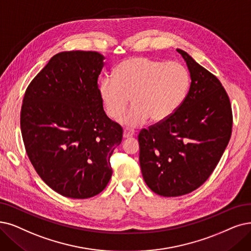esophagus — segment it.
<instances>
[{
	"label": "esophagus",
	"mask_w": 251,
	"mask_h": 251,
	"mask_svg": "<svg viewBox=\"0 0 251 251\" xmlns=\"http://www.w3.org/2000/svg\"><path fill=\"white\" fill-rule=\"evenodd\" d=\"M135 135V132L133 131V129H128V128H125L124 129V138L126 139V138H131Z\"/></svg>",
	"instance_id": "obj_1"
}]
</instances>
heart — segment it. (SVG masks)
I'll return each instance as SVG.
<instances>
[{"instance_id": "obj_1", "label": "heart", "mask_w": 251, "mask_h": 251, "mask_svg": "<svg viewBox=\"0 0 251 251\" xmlns=\"http://www.w3.org/2000/svg\"><path fill=\"white\" fill-rule=\"evenodd\" d=\"M189 84V73L181 63L134 56L115 68L114 77L101 79L99 93L106 114L113 119L124 113L131 98L133 107L120 123L138 126L149 117L152 123L171 117L184 101Z\"/></svg>"}]
</instances>
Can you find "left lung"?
Listing matches in <instances>:
<instances>
[{"label":"left lung","instance_id":"1","mask_svg":"<svg viewBox=\"0 0 251 251\" xmlns=\"http://www.w3.org/2000/svg\"><path fill=\"white\" fill-rule=\"evenodd\" d=\"M192 83L177 111L139 133L140 167L148 187L163 197L192 193L212 174L232 135L228 96L216 76L181 49Z\"/></svg>","mask_w":251,"mask_h":251}]
</instances>
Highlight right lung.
<instances>
[{
  "mask_svg": "<svg viewBox=\"0 0 251 251\" xmlns=\"http://www.w3.org/2000/svg\"><path fill=\"white\" fill-rule=\"evenodd\" d=\"M104 56L97 51H64L28 84L21 111L27 156L54 192L67 198H92L112 175L113 150L123 128L103 108L98 78Z\"/></svg>",
  "mask_w": 251,
  "mask_h": 251,
  "instance_id": "obj_1",
  "label": "right lung"
}]
</instances>
